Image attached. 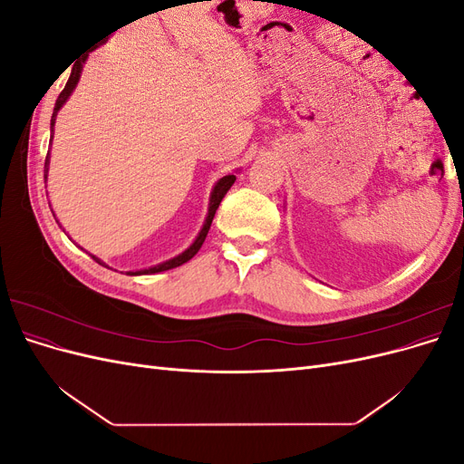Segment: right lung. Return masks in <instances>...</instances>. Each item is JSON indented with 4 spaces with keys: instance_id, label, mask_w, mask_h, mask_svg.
<instances>
[{
    "instance_id": "1",
    "label": "right lung",
    "mask_w": 464,
    "mask_h": 464,
    "mask_svg": "<svg viewBox=\"0 0 464 464\" xmlns=\"http://www.w3.org/2000/svg\"><path fill=\"white\" fill-rule=\"evenodd\" d=\"M89 55V53H87ZM87 55L85 58H82L81 62H77L75 65H73V69H72V75H69V79H67V82H65V89L60 92V96H58V101H55V106H53V114H52V121H50V131H52V137H53V123H55V118H58V111H60V108L67 102V98L72 96V92L75 91V87H77V82H79V79H81V72H82V63L87 62ZM50 143H52V139H50ZM48 164H50V152L46 154V162H44V176H48ZM236 181V176L234 174H228V176H224V178H220L218 181H217V186L213 188V193H210V201H208V213H207V218H205V224H203V228H201V232L198 234V237H195V242L184 251V254H179V256H176L174 259H168V261H164V263H160V265H154V266H149V269H143V271H130V275H154V273H162V271H168V269H174V266H179V265H184V263H188L195 254H198V251L201 249V246H203V242H205V237H207V232H208V228H210V222H213V218H215V213H217V208H218V205H220V201H222V198L224 195H227V191L232 188V184ZM53 218H55V215H53ZM58 222V220H55ZM60 224V222H58ZM82 249V247H81ZM96 263H101V265H104L106 266V263L104 261H101L98 259L96 256H92V254H89Z\"/></svg>"
}]
</instances>
